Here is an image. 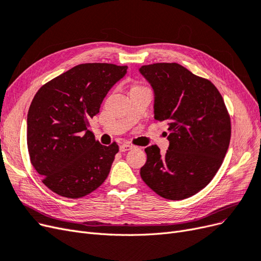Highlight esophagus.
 Returning <instances> with one entry per match:
<instances>
[{
  "instance_id": "esophagus-1",
  "label": "esophagus",
  "mask_w": 261,
  "mask_h": 261,
  "mask_svg": "<svg viewBox=\"0 0 261 261\" xmlns=\"http://www.w3.org/2000/svg\"><path fill=\"white\" fill-rule=\"evenodd\" d=\"M133 148H134L133 145H130V144H122V145H120L119 150H120V152H127V150L133 149Z\"/></svg>"
}]
</instances>
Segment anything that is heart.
<instances>
[{"instance_id": "obj_1", "label": "heart", "mask_w": 261, "mask_h": 261, "mask_svg": "<svg viewBox=\"0 0 261 261\" xmlns=\"http://www.w3.org/2000/svg\"><path fill=\"white\" fill-rule=\"evenodd\" d=\"M136 88H141V87H136ZM136 88H133V89H136Z\"/></svg>"}]
</instances>
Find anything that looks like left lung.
<instances>
[{"mask_svg":"<svg viewBox=\"0 0 261 261\" xmlns=\"http://www.w3.org/2000/svg\"><path fill=\"white\" fill-rule=\"evenodd\" d=\"M154 90L155 119L168 121L169 147L145 148L142 180L159 196L180 200L214 179L229 148L231 120L220 92L209 80L176 63L142 66Z\"/></svg>","mask_w":261,"mask_h":261,"instance_id":"1","label":"left lung"}]
</instances>
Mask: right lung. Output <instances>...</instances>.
Returning <instances> with one entry per match:
<instances>
[{
    "instance_id": "obj_1",
    "label": "right lung",
    "mask_w": 261,
    "mask_h": 261,
    "mask_svg": "<svg viewBox=\"0 0 261 261\" xmlns=\"http://www.w3.org/2000/svg\"><path fill=\"white\" fill-rule=\"evenodd\" d=\"M127 69L106 63L80 64L42 86L33 97L27 117L30 162L57 195L80 198L106 180L119 147L100 144L89 121Z\"/></svg>"
}]
</instances>
